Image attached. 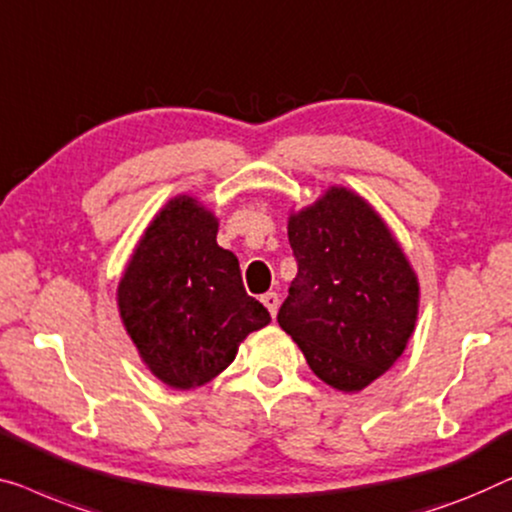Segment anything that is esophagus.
I'll list each match as a JSON object with an SVG mask.
<instances>
[{"label":"esophagus","instance_id":"esophagus-1","mask_svg":"<svg viewBox=\"0 0 512 512\" xmlns=\"http://www.w3.org/2000/svg\"><path fill=\"white\" fill-rule=\"evenodd\" d=\"M261 302L265 307H268V311H270V316L274 318L277 316V309H279V295L274 293V291H270V293H265L263 298H261Z\"/></svg>","mask_w":512,"mask_h":512}]
</instances>
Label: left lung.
<instances>
[{
    "label": "left lung",
    "instance_id": "obj_1",
    "mask_svg": "<svg viewBox=\"0 0 512 512\" xmlns=\"http://www.w3.org/2000/svg\"><path fill=\"white\" fill-rule=\"evenodd\" d=\"M298 274L277 321L318 379L358 392L395 365L418 318V277L365 198L332 187L291 214Z\"/></svg>",
    "mask_w": 512,
    "mask_h": 512
}]
</instances>
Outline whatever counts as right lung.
Returning a JSON list of instances; mask_svg holds the SVG:
<instances>
[{
    "instance_id": "add662e5",
    "label": "right lung",
    "mask_w": 512,
    "mask_h": 512,
    "mask_svg": "<svg viewBox=\"0 0 512 512\" xmlns=\"http://www.w3.org/2000/svg\"><path fill=\"white\" fill-rule=\"evenodd\" d=\"M217 217L177 196L140 238L117 286L124 328L147 369L170 388L212 381L249 332L270 323L244 291L238 256L217 244Z\"/></svg>"
}]
</instances>
